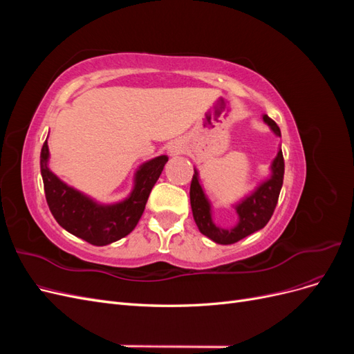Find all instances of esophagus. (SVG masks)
<instances>
[{"mask_svg":"<svg viewBox=\"0 0 354 354\" xmlns=\"http://www.w3.org/2000/svg\"><path fill=\"white\" fill-rule=\"evenodd\" d=\"M185 152V143L181 140H173L168 145V155L171 156H177Z\"/></svg>","mask_w":354,"mask_h":354,"instance_id":"esophagus-1","label":"esophagus"}]
</instances>
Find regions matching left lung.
Instances as JSON below:
<instances>
[{
  "label": "left lung",
  "mask_w": 354,
  "mask_h": 354,
  "mask_svg": "<svg viewBox=\"0 0 354 354\" xmlns=\"http://www.w3.org/2000/svg\"><path fill=\"white\" fill-rule=\"evenodd\" d=\"M263 121L266 125H269L276 137H281L279 127L273 120L267 115H263ZM269 169V177L257 185L248 195H245L241 201L234 202L232 205L238 216L236 224L232 227H221L220 224L214 221L212 203L201 185L199 171L195 168V174L190 183V207L199 232L216 243L230 245L263 229L272 217L283 185L285 164L281 145Z\"/></svg>",
  "instance_id": "left-lung-1"
}]
</instances>
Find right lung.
<instances>
[{"mask_svg": "<svg viewBox=\"0 0 354 354\" xmlns=\"http://www.w3.org/2000/svg\"><path fill=\"white\" fill-rule=\"evenodd\" d=\"M48 160L50 151L46 140L41 149L39 165L46 199L56 221L73 236L103 246L120 241L134 230L168 156L160 155L138 165L133 177L131 192L122 201L113 203L99 202L69 186L53 173Z\"/></svg>", "mask_w": 354, "mask_h": 354, "instance_id": "1", "label": "right lung"}]
</instances>
